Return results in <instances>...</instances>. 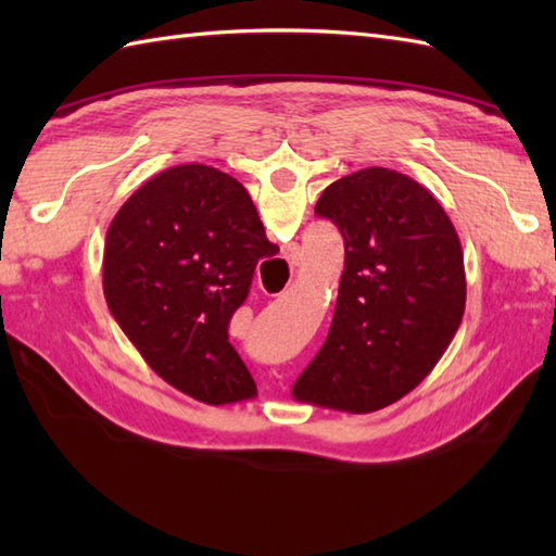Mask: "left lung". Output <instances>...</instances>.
I'll return each mask as SVG.
<instances>
[{"mask_svg":"<svg viewBox=\"0 0 556 556\" xmlns=\"http://www.w3.org/2000/svg\"><path fill=\"white\" fill-rule=\"evenodd\" d=\"M317 217L344 236V271L323 349L293 384L305 404L372 413L416 389L466 311L464 248L410 176L368 167L325 188Z\"/></svg>","mask_w":556,"mask_h":556,"instance_id":"obj_1","label":"left lung"}]
</instances>
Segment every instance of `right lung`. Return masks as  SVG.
Instances as JSON below:
<instances>
[{"label": "right lung", "mask_w": 556, "mask_h": 556, "mask_svg": "<svg viewBox=\"0 0 556 556\" xmlns=\"http://www.w3.org/2000/svg\"><path fill=\"white\" fill-rule=\"evenodd\" d=\"M267 241L251 195L207 164L152 176L104 236L102 289L112 317L164 382L210 406L257 394L229 344Z\"/></svg>", "instance_id": "add662e5"}]
</instances>
